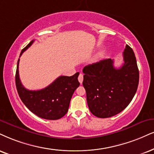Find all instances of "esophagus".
<instances>
[{
    "mask_svg": "<svg viewBox=\"0 0 154 154\" xmlns=\"http://www.w3.org/2000/svg\"><path fill=\"white\" fill-rule=\"evenodd\" d=\"M78 79H79V82H80L81 84H82L83 80V74H81V73L79 74V78H78Z\"/></svg>",
    "mask_w": 154,
    "mask_h": 154,
    "instance_id": "obj_1",
    "label": "esophagus"
}]
</instances>
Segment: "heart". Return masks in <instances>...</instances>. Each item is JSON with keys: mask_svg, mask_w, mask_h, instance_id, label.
I'll list each match as a JSON object with an SVG mask.
<instances>
[{"mask_svg": "<svg viewBox=\"0 0 154 154\" xmlns=\"http://www.w3.org/2000/svg\"><path fill=\"white\" fill-rule=\"evenodd\" d=\"M101 56H102V53H100V54H99V55H98V58H100V57H101Z\"/></svg>", "mask_w": 154, "mask_h": 154, "instance_id": "obj_1", "label": "heart"}]
</instances>
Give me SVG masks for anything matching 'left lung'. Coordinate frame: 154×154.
Here are the masks:
<instances>
[{
	"label": "left lung",
	"instance_id": "left-lung-1",
	"mask_svg": "<svg viewBox=\"0 0 154 154\" xmlns=\"http://www.w3.org/2000/svg\"><path fill=\"white\" fill-rule=\"evenodd\" d=\"M123 64L115 68L111 58L85 66L83 85L89 110L98 118H109L125 109L138 88L139 71L134 51L126 45Z\"/></svg>",
	"mask_w": 154,
	"mask_h": 154
}]
</instances>
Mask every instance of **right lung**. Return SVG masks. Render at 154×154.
Masks as SVG:
<instances>
[{"mask_svg": "<svg viewBox=\"0 0 154 154\" xmlns=\"http://www.w3.org/2000/svg\"><path fill=\"white\" fill-rule=\"evenodd\" d=\"M33 42L34 40L23 49L20 56ZM19 60L17 63L16 85L18 94L25 106L34 114L44 119L57 120L64 116L68 112L74 91L80 85L78 81L79 72L72 76L60 75L41 90L30 91L23 86L19 78Z\"/></svg>", "mask_w": 154, "mask_h": 154, "instance_id": "obj_1", "label": "right lung"}]
</instances>
